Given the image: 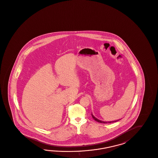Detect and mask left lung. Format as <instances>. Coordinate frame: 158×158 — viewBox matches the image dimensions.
Listing matches in <instances>:
<instances>
[{
  "label": "left lung",
  "mask_w": 158,
  "mask_h": 158,
  "mask_svg": "<svg viewBox=\"0 0 158 158\" xmlns=\"http://www.w3.org/2000/svg\"><path fill=\"white\" fill-rule=\"evenodd\" d=\"M92 116L93 118L95 121H96L97 122L100 123H104V124H107V123H114V122H117L120 120H115V121H103L102 120H98V118H96L93 115L92 113ZM121 120V119H120Z\"/></svg>",
  "instance_id": "8db88e82"
}]
</instances>
